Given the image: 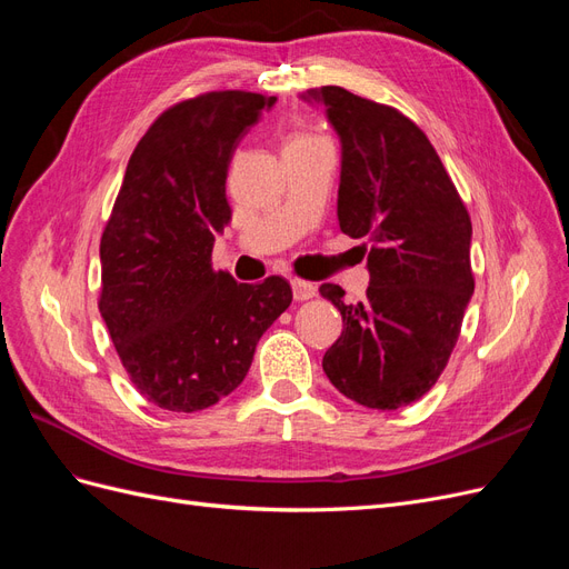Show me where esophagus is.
Returning <instances> with one entry per match:
<instances>
[{"label":"esophagus","mask_w":569,"mask_h":569,"mask_svg":"<svg viewBox=\"0 0 569 569\" xmlns=\"http://www.w3.org/2000/svg\"><path fill=\"white\" fill-rule=\"evenodd\" d=\"M291 291H295V299L297 301H308L313 299L318 295V287L313 282H306V280H299V278H291Z\"/></svg>","instance_id":"34e87169"}]
</instances>
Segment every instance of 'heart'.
<instances>
[{
  "instance_id": "obj_1",
  "label": "heart",
  "mask_w": 569,
  "mask_h": 569,
  "mask_svg": "<svg viewBox=\"0 0 569 569\" xmlns=\"http://www.w3.org/2000/svg\"><path fill=\"white\" fill-rule=\"evenodd\" d=\"M308 140H316V137H308V134H297V137H291L289 144H291V142H308Z\"/></svg>"
}]
</instances>
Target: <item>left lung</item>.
I'll return each mask as SVG.
<instances>
[{
  "mask_svg": "<svg viewBox=\"0 0 569 569\" xmlns=\"http://www.w3.org/2000/svg\"><path fill=\"white\" fill-rule=\"evenodd\" d=\"M301 99L325 107L339 137V228L372 244L363 301H343L339 284L320 287L343 320L322 370L360 406H410L449 363L475 295L470 216L410 118L335 84Z\"/></svg>",
  "mask_w": 569,
  "mask_h": 569,
  "instance_id": "1",
  "label": "left lung"
}]
</instances>
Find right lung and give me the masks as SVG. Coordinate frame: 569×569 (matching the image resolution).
<instances>
[{
    "mask_svg": "<svg viewBox=\"0 0 569 569\" xmlns=\"http://www.w3.org/2000/svg\"><path fill=\"white\" fill-rule=\"evenodd\" d=\"M278 97L209 92L161 113L134 147L101 234V297L120 363L153 406L194 412L232 393L258 339L291 303L284 278L213 270L232 220L228 168Z\"/></svg>",
    "mask_w": 569,
    "mask_h": 569,
    "instance_id": "1",
    "label": "right lung"
}]
</instances>
